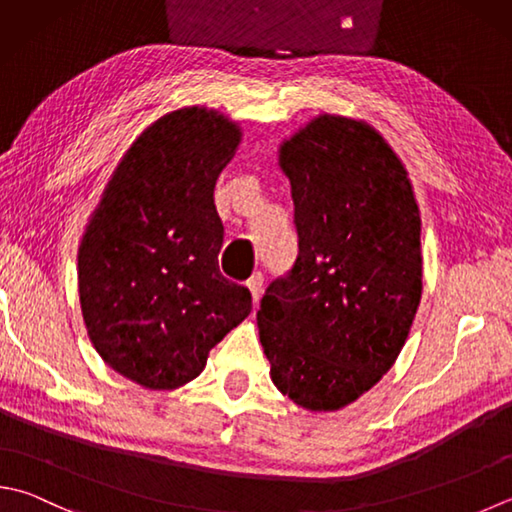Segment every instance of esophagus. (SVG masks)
I'll use <instances>...</instances> for the list:
<instances>
[{
  "instance_id": "esophagus-1",
  "label": "esophagus",
  "mask_w": 512,
  "mask_h": 512,
  "mask_svg": "<svg viewBox=\"0 0 512 512\" xmlns=\"http://www.w3.org/2000/svg\"><path fill=\"white\" fill-rule=\"evenodd\" d=\"M249 292H252V301L258 303L260 301V294H263V274L256 272L252 278L247 281Z\"/></svg>"
}]
</instances>
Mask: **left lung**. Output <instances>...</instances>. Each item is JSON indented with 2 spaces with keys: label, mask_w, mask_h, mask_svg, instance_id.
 I'll list each match as a JSON object with an SVG mask.
<instances>
[{
  "label": "left lung",
  "mask_w": 512,
  "mask_h": 512,
  "mask_svg": "<svg viewBox=\"0 0 512 512\" xmlns=\"http://www.w3.org/2000/svg\"><path fill=\"white\" fill-rule=\"evenodd\" d=\"M298 258L256 314L269 376L310 412L350 406L388 372L421 303V216L397 153L365 120L321 113L278 147Z\"/></svg>",
  "instance_id": "8db88e82"
}]
</instances>
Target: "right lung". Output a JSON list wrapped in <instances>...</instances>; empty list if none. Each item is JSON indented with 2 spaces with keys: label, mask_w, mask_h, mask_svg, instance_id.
<instances>
[{
  "label": "right lung",
  "mask_w": 512,
  "mask_h": 512,
  "mask_svg": "<svg viewBox=\"0 0 512 512\" xmlns=\"http://www.w3.org/2000/svg\"><path fill=\"white\" fill-rule=\"evenodd\" d=\"M243 140L207 106L160 115L124 151L77 249L86 332L102 361L147 390H176L252 312L220 276L216 180Z\"/></svg>",
  "instance_id": "right-lung-1"
}]
</instances>
